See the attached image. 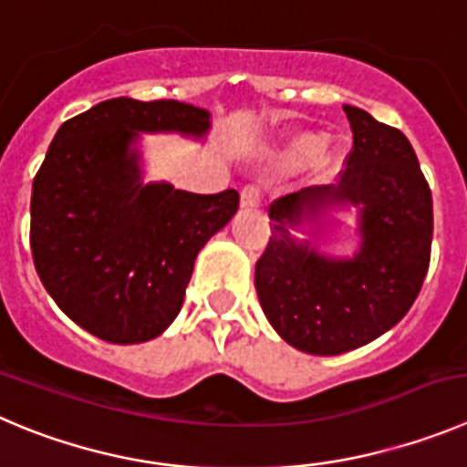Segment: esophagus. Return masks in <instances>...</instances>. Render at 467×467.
Masks as SVG:
<instances>
[{"label": "esophagus", "instance_id": "34e87169", "mask_svg": "<svg viewBox=\"0 0 467 467\" xmlns=\"http://www.w3.org/2000/svg\"><path fill=\"white\" fill-rule=\"evenodd\" d=\"M239 204L242 209H254L260 204V189L258 186H244L242 195H239Z\"/></svg>", "mask_w": 467, "mask_h": 467}]
</instances>
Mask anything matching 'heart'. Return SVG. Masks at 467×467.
<instances>
[{"instance_id": "heart-1", "label": "heart", "mask_w": 467, "mask_h": 467, "mask_svg": "<svg viewBox=\"0 0 467 467\" xmlns=\"http://www.w3.org/2000/svg\"><path fill=\"white\" fill-rule=\"evenodd\" d=\"M283 161L290 165H304L313 161L317 172L329 174L338 163V154L327 145L325 138L313 130H299L293 138H287L283 147Z\"/></svg>"}]
</instances>
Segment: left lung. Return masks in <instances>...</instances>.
I'll return each mask as SVG.
<instances>
[{
	"label": "left lung",
	"instance_id": "1",
	"mask_svg": "<svg viewBox=\"0 0 467 467\" xmlns=\"http://www.w3.org/2000/svg\"><path fill=\"white\" fill-rule=\"evenodd\" d=\"M343 110L352 151L341 182L278 198L269 207L272 237L255 263L269 325L293 348L322 357L366 346L400 322L429 272L433 239V198L410 140L361 108ZM350 208L356 254L320 252L331 213Z\"/></svg>",
	"mask_w": 467,
	"mask_h": 467
}]
</instances>
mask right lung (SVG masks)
Returning a JSON list of instances; mask_svg holds the SVG:
<instances>
[{
    "label": "right lung",
    "mask_w": 467,
    "mask_h": 467,
    "mask_svg": "<svg viewBox=\"0 0 467 467\" xmlns=\"http://www.w3.org/2000/svg\"><path fill=\"white\" fill-rule=\"evenodd\" d=\"M209 112L110 99L64 121L32 186L34 267L55 304L108 343H145L172 325L204 244L239 207L145 182L142 133L204 140Z\"/></svg>",
    "instance_id": "right-lung-1"
}]
</instances>
